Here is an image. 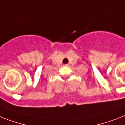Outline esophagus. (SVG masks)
I'll return each instance as SVG.
<instances>
[{
  "mask_svg": "<svg viewBox=\"0 0 125 125\" xmlns=\"http://www.w3.org/2000/svg\"><path fill=\"white\" fill-rule=\"evenodd\" d=\"M64 66H68V64H64Z\"/></svg>",
  "mask_w": 125,
  "mask_h": 125,
  "instance_id": "esophagus-1",
  "label": "esophagus"
}]
</instances>
